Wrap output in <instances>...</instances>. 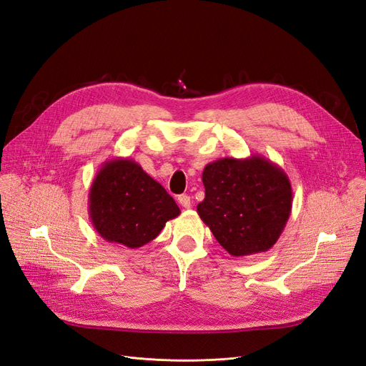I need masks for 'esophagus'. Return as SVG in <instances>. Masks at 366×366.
I'll list each match as a JSON object with an SVG mask.
<instances>
[{"instance_id": "obj_1", "label": "esophagus", "mask_w": 366, "mask_h": 366, "mask_svg": "<svg viewBox=\"0 0 366 366\" xmlns=\"http://www.w3.org/2000/svg\"><path fill=\"white\" fill-rule=\"evenodd\" d=\"M177 200H179V203H180L184 209H189V207H191V204H192V202H191V197H189V195H186V194L179 195V198H177Z\"/></svg>"}]
</instances>
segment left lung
I'll return each instance as SVG.
<instances>
[{"mask_svg": "<svg viewBox=\"0 0 366 366\" xmlns=\"http://www.w3.org/2000/svg\"><path fill=\"white\" fill-rule=\"evenodd\" d=\"M197 212L232 257L267 252L292 212L289 177L269 159L224 157L204 166Z\"/></svg>", "mask_w": 366, "mask_h": 366, "instance_id": "obj_1", "label": "left lung"}]
</instances>
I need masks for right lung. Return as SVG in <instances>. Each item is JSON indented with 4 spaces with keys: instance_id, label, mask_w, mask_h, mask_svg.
Segmentation results:
<instances>
[{
    "instance_id": "add662e5",
    "label": "right lung",
    "mask_w": 366,
    "mask_h": 366,
    "mask_svg": "<svg viewBox=\"0 0 366 366\" xmlns=\"http://www.w3.org/2000/svg\"><path fill=\"white\" fill-rule=\"evenodd\" d=\"M88 214L105 241L137 249L156 238L180 209L139 163L117 157L97 171L88 192Z\"/></svg>"
}]
</instances>
